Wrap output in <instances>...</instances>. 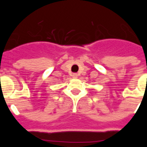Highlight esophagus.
Returning <instances> with one entry per match:
<instances>
[{
    "mask_svg": "<svg viewBox=\"0 0 147 147\" xmlns=\"http://www.w3.org/2000/svg\"><path fill=\"white\" fill-rule=\"evenodd\" d=\"M72 76H73V78H77L78 74H76V73H74V74H72Z\"/></svg>",
    "mask_w": 147,
    "mask_h": 147,
    "instance_id": "esophagus-1",
    "label": "esophagus"
}]
</instances>
